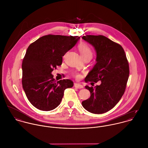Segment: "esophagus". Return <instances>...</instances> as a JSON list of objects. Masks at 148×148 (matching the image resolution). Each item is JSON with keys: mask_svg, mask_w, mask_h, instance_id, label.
I'll list each match as a JSON object with an SVG mask.
<instances>
[{"mask_svg": "<svg viewBox=\"0 0 148 148\" xmlns=\"http://www.w3.org/2000/svg\"><path fill=\"white\" fill-rule=\"evenodd\" d=\"M74 87L77 89H82L84 88L82 85H81L79 84H77V83L74 84Z\"/></svg>", "mask_w": 148, "mask_h": 148, "instance_id": "esophagus-1", "label": "esophagus"}]
</instances>
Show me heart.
Segmentation results:
<instances>
[{"label": "heart", "mask_w": 148, "mask_h": 148, "mask_svg": "<svg viewBox=\"0 0 148 148\" xmlns=\"http://www.w3.org/2000/svg\"><path fill=\"white\" fill-rule=\"evenodd\" d=\"M78 49L83 58L87 57H92V50L88 44L85 43H81L78 45ZM76 77L77 78H79V75L77 74Z\"/></svg>", "instance_id": "obj_1"}]
</instances>
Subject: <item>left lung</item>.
Instances as JSON below:
<instances>
[{
    "label": "left lung",
    "instance_id": "left-lung-1",
    "mask_svg": "<svg viewBox=\"0 0 148 148\" xmlns=\"http://www.w3.org/2000/svg\"><path fill=\"white\" fill-rule=\"evenodd\" d=\"M82 38L94 47L97 53V63L85 81H101L94 88L85 86L91 95L82 105L91 113L102 114L113 109L124 94L129 75V63L122 47L107 37L86 35Z\"/></svg>",
    "mask_w": 148,
    "mask_h": 148
}]
</instances>
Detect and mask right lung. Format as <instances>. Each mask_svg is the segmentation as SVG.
I'll list each match as a JSON object with an SVG mask.
<instances>
[{"label": "right lung", "mask_w": 148, "mask_h": 148, "mask_svg": "<svg viewBox=\"0 0 148 148\" xmlns=\"http://www.w3.org/2000/svg\"><path fill=\"white\" fill-rule=\"evenodd\" d=\"M80 37L51 35L32 43L22 62V86L30 103L43 111L58 106L64 91L73 86L70 79L56 81L51 74L62 63V57L72 49Z\"/></svg>", "instance_id": "add662e5"}]
</instances>
